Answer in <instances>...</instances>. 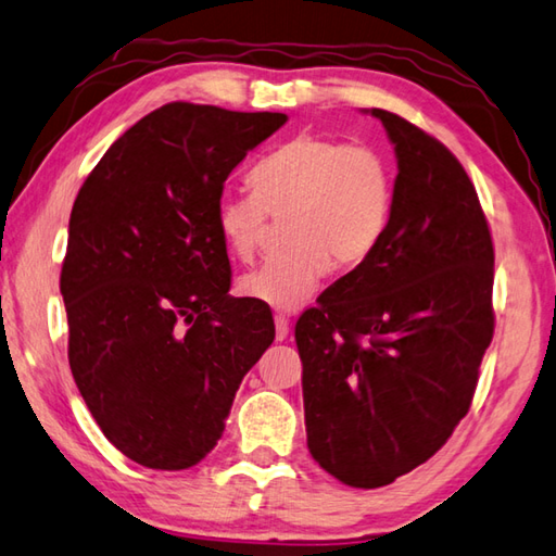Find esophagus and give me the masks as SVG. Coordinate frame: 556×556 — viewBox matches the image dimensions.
<instances>
[{
  "label": "esophagus",
  "mask_w": 556,
  "mask_h": 556,
  "mask_svg": "<svg viewBox=\"0 0 556 556\" xmlns=\"http://www.w3.org/2000/svg\"><path fill=\"white\" fill-rule=\"evenodd\" d=\"M275 329H277V341H285L289 337L287 315H275Z\"/></svg>",
  "instance_id": "1"
}]
</instances>
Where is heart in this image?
<instances>
[{"instance_id": "b5f03b06", "label": "heart", "mask_w": 556, "mask_h": 556, "mask_svg": "<svg viewBox=\"0 0 556 556\" xmlns=\"http://www.w3.org/2000/svg\"><path fill=\"white\" fill-rule=\"evenodd\" d=\"M251 193L224 191L215 224L231 257L251 263L269 215L285 217L287 245L239 281L241 296L296 311L327 277L332 260L353 267L380 243L392 210V176L372 148L299 134L251 172Z\"/></svg>"}]
</instances>
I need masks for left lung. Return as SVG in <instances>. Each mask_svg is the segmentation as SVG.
<instances>
[{
    "mask_svg": "<svg viewBox=\"0 0 556 556\" xmlns=\"http://www.w3.org/2000/svg\"><path fill=\"white\" fill-rule=\"evenodd\" d=\"M370 114L399 167L387 229L296 323L308 448L363 490L440 452L494 332V248L476 186L440 140L399 114Z\"/></svg>",
    "mask_w": 556,
    "mask_h": 556,
    "instance_id": "8db88e82",
    "label": "left lung"
}]
</instances>
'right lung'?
I'll return each instance as SVG.
<instances>
[{
    "label": "right lung",
    "instance_id": "obj_1",
    "mask_svg": "<svg viewBox=\"0 0 556 556\" xmlns=\"http://www.w3.org/2000/svg\"><path fill=\"white\" fill-rule=\"evenodd\" d=\"M285 124L279 112L169 102L80 186L59 279L68 365L104 437L140 466L203 460L275 341L265 303L229 296L215 205L248 150Z\"/></svg>",
    "mask_w": 556,
    "mask_h": 556
}]
</instances>
